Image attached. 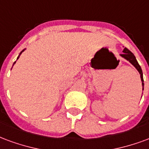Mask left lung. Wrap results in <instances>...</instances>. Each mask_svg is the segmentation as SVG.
Wrapping results in <instances>:
<instances>
[{
  "label": "left lung",
  "mask_w": 149,
  "mask_h": 149,
  "mask_svg": "<svg viewBox=\"0 0 149 149\" xmlns=\"http://www.w3.org/2000/svg\"><path fill=\"white\" fill-rule=\"evenodd\" d=\"M121 57H122L123 58H125L127 61H129L130 62L132 65H133L135 68L136 69V70L139 72L140 75H141V79L142 81V86H143V90H144V80H143V72H142V69L141 68V66L137 62V61H136V58H135V56L133 55V54L131 51H130L127 48H125V49H123V54H120Z\"/></svg>",
  "instance_id": "left-lung-1"
}]
</instances>
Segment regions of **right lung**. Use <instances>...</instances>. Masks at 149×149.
<instances>
[{
	"label": "right lung",
	"instance_id": "obj_1",
	"mask_svg": "<svg viewBox=\"0 0 149 149\" xmlns=\"http://www.w3.org/2000/svg\"><path fill=\"white\" fill-rule=\"evenodd\" d=\"M24 49H23L21 52H20V54H19V56H18V58H17V59H19V56H20V54H22V52H24ZM15 63H16V61H15V62L13 63V65H14V64H15Z\"/></svg>",
	"mask_w": 149,
	"mask_h": 149
}]
</instances>
